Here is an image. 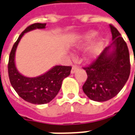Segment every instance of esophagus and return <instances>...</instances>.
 <instances>
[{"mask_svg": "<svg viewBox=\"0 0 135 135\" xmlns=\"http://www.w3.org/2000/svg\"><path fill=\"white\" fill-rule=\"evenodd\" d=\"M78 69H79V67L76 66H73L72 69H71V74H74V73L78 70Z\"/></svg>", "mask_w": 135, "mask_h": 135, "instance_id": "esophagus-1", "label": "esophagus"}]
</instances>
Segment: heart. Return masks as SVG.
<instances>
[{
    "label": "heart",
    "instance_id": "b5f03b06",
    "mask_svg": "<svg viewBox=\"0 0 135 135\" xmlns=\"http://www.w3.org/2000/svg\"><path fill=\"white\" fill-rule=\"evenodd\" d=\"M97 32L95 31H89L85 33L77 40L74 45L73 49L75 51H81L85 47H86L88 44L94 39V38L97 36ZM103 46V38L102 37H99L92 43L89 49H88L86 57L88 60H94L100 54L101 51Z\"/></svg>",
    "mask_w": 135,
    "mask_h": 135
}]
</instances>
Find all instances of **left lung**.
Here are the masks:
<instances>
[{
  "label": "left lung",
  "mask_w": 135,
  "mask_h": 135,
  "mask_svg": "<svg viewBox=\"0 0 135 135\" xmlns=\"http://www.w3.org/2000/svg\"><path fill=\"white\" fill-rule=\"evenodd\" d=\"M112 44L106 47L98 58L84 68L87 79L83 85L84 92L91 100H109L123 88L130 74L128 47L118 30L109 25Z\"/></svg>",
  "instance_id": "1"
}]
</instances>
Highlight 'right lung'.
<instances>
[{"mask_svg": "<svg viewBox=\"0 0 135 135\" xmlns=\"http://www.w3.org/2000/svg\"><path fill=\"white\" fill-rule=\"evenodd\" d=\"M46 23H33L22 32L12 48L9 56L8 76L10 82L23 99L34 104H44L55 98L61 87L64 79L69 76L71 66H55L47 72L36 77H27L17 70L15 54L18 43L24 33L35 29H43Z\"/></svg>", "mask_w": 135, "mask_h": 135, "instance_id": "1", "label": "right lung"}]
</instances>
